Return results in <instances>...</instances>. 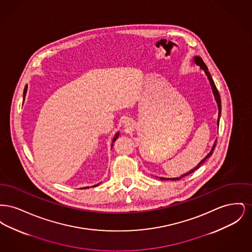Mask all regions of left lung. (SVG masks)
I'll return each mask as SVG.
<instances>
[{
	"instance_id": "obj_1",
	"label": "left lung",
	"mask_w": 252,
	"mask_h": 252,
	"mask_svg": "<svg viewBox=\"0 0 252 252\" xmlns=\"http://www.w3.org/2000/svg\"><path fill=\"white\" fill-rule=\"evenodd\" d=\"M194 62H195V64L196 65H198L202 70H203L205 73L207 74V76H208V78H209V80H210V83H211V86H212V89H213V93H214V94H215V97H216V103H217V106H218V120H217V124H218V126H219V117H220V114H221V99H220V95H219V93H218V90H217V88H216V84H215V82H214V80H213V78H212V75H211V73L210 72L208 71V68H207V66H206V64L204 63L203 60L201 58H199V57H195L194 58ZM216 143H217V140L216 141V143L214 144V146H213V149H212V151L207 155V156L204 158L203 159L197 164V166H195V167L193 168L192 170H191L189 173H186V174H184V175H182L180 178H176V179H172L173 180H179L181 179V178H183V177H185V176H187V175H189V174H191L192 172H194L195 170H197L198 168L200 167L202 164H203L204 162H205V160L209 158L210 156H212L213 155V153H214V150H215V148H216ZM160 180H171V179H164V178H160Z\"/></svg>"
}]
</instances>
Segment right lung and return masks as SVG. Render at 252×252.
<instances>
[{
    "label": "right lung",
    "instance_id": "1",
    "mask_svg": "<svg viewBox=\"0 0 252 252\" xmlns=\"http://www.w3.org/2000/svg\"><path fill=\"white\" fill-rule=\"evenodd\" d=\"M26 91H27V86H25V88H24V98H25V94H26ZM118 135H119V134H118V133H117V134H116V135H115V137H114V139H113V142H114V141H115V140H116V139H117V137H118ZM97 185H98V184H97ZM97 185H95V186H97ZM95 186H94V187H95ZM86 188H89V187H86ZM86 188H84V189H86Z\"/></svg>",
    "mask_w": 252,
    "mask_h": 252
}]
</instances>
